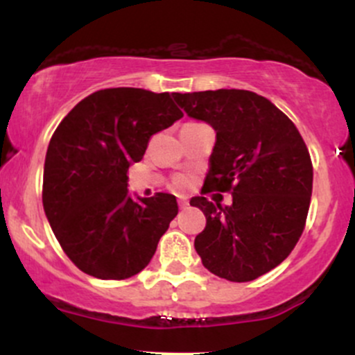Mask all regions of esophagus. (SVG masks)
I'll return each instance as SVG.
<instances>
[{"label": "esophagus", "mask_w": 355, "mask_h": 355, "mask_svg": "<svg viewBox=\"0 0 355 355\" xmlns=\"http://www.w3.org/2000/svg\"><path fill=\"white\" fill-rule=\"evenodd\" d=\"M189 205H190V203H189V200H187L185 197L178 198V207H180V209H189Z\"/></svg>", "instance_id": "1"}]
</instances>
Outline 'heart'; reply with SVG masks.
<instances>
[{
	"mask_svg": "<svg viewBox=\"0 0 355 355\" xmlns=\"http://www.w3.org/2000/svg\"><path fill=\"white\" fill-rule=\"evenodd\" d=\"M187 185H189V178H187V177H177V178H175V187H178V189H185Z\"/></svg>",
	"mask_w": 355,
	"mask_h": 355,
	"instance_id": "obj_1",
	"label": "heart"
}]
</instances>
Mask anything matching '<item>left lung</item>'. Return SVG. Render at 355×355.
<instances>
[{"instance_id": "1", "label": "left lung", "mask_w": 355, "mask_h": 355, "mask_svg": "<svg viewBox=\"0 0 355 355\" xmlns=\"http://www.w3.org/2000/svg\"><path fill=\"white\" fill-rule=\"evenodd\" d=\"M172 96L217 133L202 191L232 193L230 205L190 200L207 218L195 250L211 274L255 280L282 263L304 232L313 178L307 146L291 118L248 89Z\"/></svg>"}]
</instances>
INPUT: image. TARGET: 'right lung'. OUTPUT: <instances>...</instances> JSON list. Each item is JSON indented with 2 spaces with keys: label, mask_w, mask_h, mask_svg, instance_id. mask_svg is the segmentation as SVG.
I'll return each instance as SVG.
<instances>
[{
  "label": "right lung",
  "mask_w": 355,
  "mask_h": 355,
  "mask_svg": "<svg viewBox=\"0 0 355 355\" xmlns=\"http://www.w3.org/2000/svg\"><path fill=\"white\" fill-rule=\"evenodd\" d=\"M183 113L168 93L107 88L81 100L48 145L43 209L64 254L85 274L123 280L148 266L177 217V198L128 193L130 165L153 133Z\"/></svg>",
  "instance_id": "add662e5"
}]
</instances>
